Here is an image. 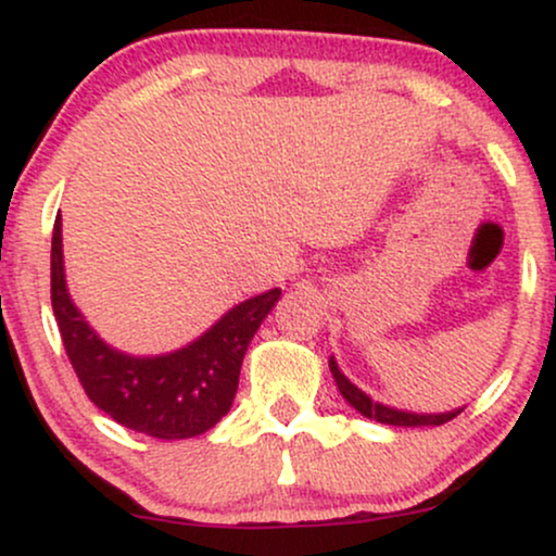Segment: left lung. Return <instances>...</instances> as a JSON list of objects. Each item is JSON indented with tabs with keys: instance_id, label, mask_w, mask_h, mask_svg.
<instances>
[{
	"instance_id": "1",
	"label": "left lung",
	"mask_w": 556,
	"mask_h": 556,
	"mask_svg": "<svg viewBox=\"0 0 556 556\" xmlns=\"http://www.w3.org/2000/svg\"><path fill=\"white\" fill-rule=\"evenodd\" d=\"M329 371H331V376H334L337 389H340L342 397L348 400L350 405L361 413V416L379 420V424H387V426H442V424H446V420L457 418L463 413V407H457V410H450V413H426L424 416V413H407V410H397V407H387V405H381V402H374L366 392H361V389L340 371V366H337L334 358H329Z\"/></svg>"
}]
</instances>
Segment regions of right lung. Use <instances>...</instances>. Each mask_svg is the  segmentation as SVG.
<instances>
[{
  "label": "right lung",
  "mask_w": 556,
  "mask_h": 556,
  "mask_svg": "<svg viewBox=\"0 0 556 556\" xmlns=\"http://www.w3.org/2000/svg\"><path fill=\"white\" fill-rule=\"evenodd\" d=\"M282 290L235 305L206 334L167 355L138 358L101 340L70 300L62 261V219L52 232V308L62 344L88 400L99 410L154 439H190L214 429L232 407L240 366L261 321Z\"/></svg>",
  "instance_id": "add662e5"
}]
</instances>
